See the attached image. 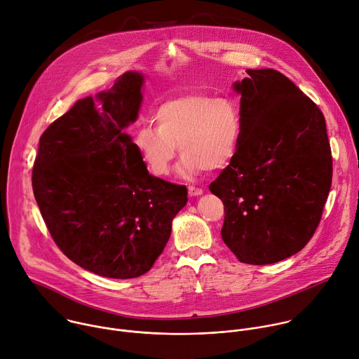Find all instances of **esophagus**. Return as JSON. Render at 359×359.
Segmentation results:
<instances>
[{
  "mask_svg": "<svg viewBox=\"0 0 359 359\" xmlns=\"http://www.w3.org/2000/svg\"><path fill=\"white\" fill-rule=\"evenodd\" d=\"M189 194L190 196H200V194H203V189L196 187V186H189Z\"/></svg>",
  "mask_w": 359,
  "mask_h": 359,
  "instance_id": "1",
  "label": "esophagus"
}]
</instances>
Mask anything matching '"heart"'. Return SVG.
Instances as JSON below:
<instances>
[{
  "mask_svg": "<svg viewBox=\"0 0 359 359\" xmlns=\"http://www.w3.org/2000/svg\"><path fill=\"white\" fill-rule=\"evenodd\" d=\"M156 127L141 124L134 133V145L155 176H166L176 156H182L179 173L184 177L201 170L226 168L243 140V112L229 97L190 93L170 98L155 112Z\"/></svg>",
  "mask_w": 359,
  "mask_h": 359,
  "instance_id": "heart-1",
  "label": "heart"
}]
</instances>
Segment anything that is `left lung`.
Returning a JSON list of instances; mask_svg holds the SVG:
<instances>
[{
	"mask_svg": "<svg viewBox=\"0 0 359 359\" xmlns=\"http://www.w3.org/2000/svg\"><path fill=\"white\" fill-rule=\"evenodd\" d=\"M247 73L233 84L243 140L208 189L224 203L225 245L240 262L268 265L311 240L330 193L332 156L316 102L278 70Z\"/></svg>",
	"mask_w": 359,
	"mask_h": 359,
	"instance_id": "left-lung-1",
	"label": "left lung"
}]
</instances>
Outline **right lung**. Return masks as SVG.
<instances>
[{"instance_id":"right-lung-1","label":"right lung","mask_w":359,"mask_h":359,"mask_svg":"<svg viewBox=\"0 0 359 359\" xmlns=\"http://www.w3.org/2000/svg\"><path fill=\"white\" fill-rule=\"evenodd\" d=\"M144 77L127 72L112 88L77 101L39 140L32 187L59 250L95 275L133 279L163 252L186 186L149 175L131 137Z\"/></svg>"}]
</instances>
